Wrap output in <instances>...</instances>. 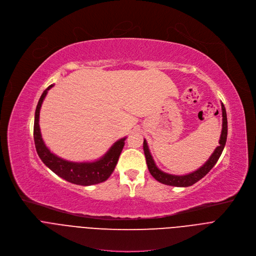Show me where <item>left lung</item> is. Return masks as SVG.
<instances>
[{
  "mask_svg": "<svg viewBox=\"0 0 256 256\" xmlns=\"http://www.w3.org/2000/svg\"><path fill=\"white\" fill-rule=\"evenodd\" d=\"M221 111H222V130H221V134L219 139V146H217L214 150V152L209 158V160L204 164L202 166H200L196 171L185 174V175H173L168 174L160 168H158L154 160H153L147 141L144 139L143 142V149H144V154L146 158V162L150 174L152 177L158 182L166 184V185H171V186H177V187H187L192 186L194 183H196L198 180H200L202 177H205L210 170L216 164L217 160H219L221 153H222L226 143V137H228V118H226V111L224 108V105L221 103Z\"/></svg>",
  "mask_w": 256,
  "mask_h": 256,
  "instance_id": "left-lung-1",
  "label": "left lung"
}]
</instances>
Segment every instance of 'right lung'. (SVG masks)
Listing matches in <instances>:
<instances>
[{"label":"right lung","mask_w":256,"mask_h":256,"mask_svg":"<svg viewBox=\"0 0 256 256\" xmlns=\"http://www.w3.org/2000/svg\"><path fill=\"white\" fill-rule=\"evenodd\" d=\"M51 88H54V84L49 85L43 92L35 112L34 141H35L36 150L39 158L44 162V164L49 168L54 173H56L58 176L64 179L66 181L71 182L73 184L90 186L106 181L114 171L119 156H120L124 149L126 137L116 141L103 156L94 162H70L56 156L45 145L39 126L41 106L48 90Z\"/></svg>","instance_id":"1"}]
</instances>
